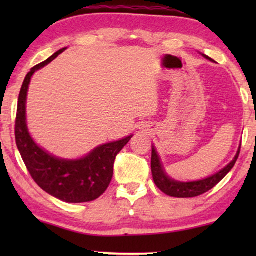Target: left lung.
<instances>
[{
    "label": "left lung",
    "instance_id": "left-lung-1",
    "mask_svg": "<svg viewBox=\"0 0 256 256\" xmlns=\"http://www.w3.org/2000/svg\"><path fill=\"white\" fill-rule=\"evenodd\" d=\"M202 57L208 59L210 62H213L211 58H208V56L202 54ZM241 143L238 148V152L236 156L233 157V160L230 163H227L222 169L216 171V174H211V176L202 178L199 180H190V182H182L176 180L174 178H171L164 168L162 160H160V154L157 152L156 146L152 144V174L154 182H155L156 186L160 188L163 194H166L170 197H176V198H192L200 196L208 190H211L212 188H214L227 174L232 170V168L236 164L238 157L240 154Z\"/></svg>",
    "mask_w": 256,
    "mask_h": 256
}]
</instances>
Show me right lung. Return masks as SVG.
<instances>
[{"label": "right lung", "instance_id": "1", "mask_svg": "<svg viewBox=\"0 0 256 256\" xmlns=\"http://www.w3.org/2000/svg\"><path fill=\"white\" fill-rule=\"evenodd\" d=\"M68 48H62L28 73L18 96L15 124L16 144L34 180L52 197L65 202H87L99 198L113 177L115 157L132 135L100 144L79 158H62L46 152L31 136L26 122V96L31 78Z\"/></svg>", "mask_w": 256, "mask_h": 256}]
</instances>
